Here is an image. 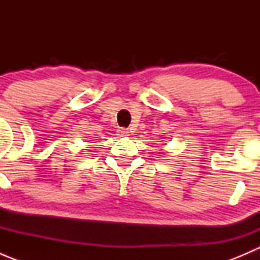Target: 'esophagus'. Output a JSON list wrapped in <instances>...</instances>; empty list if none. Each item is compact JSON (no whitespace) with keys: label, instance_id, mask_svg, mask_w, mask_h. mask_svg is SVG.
<instances>
[{"label":"esophagus","instance_id":"esophagus-1","mask_svg":"<svg viewBox=\"0 0 260 260\" xmlns=\"http://www.w3.org/2000/svg\"><path fill=\"white\" fill-rule=\"evenodd\" d=\"M128 129L127 128H119L118 129V136H120V137H125V136H128Z\"/></svg>","mask_w":260,"mask_h":260}]
</instances>
